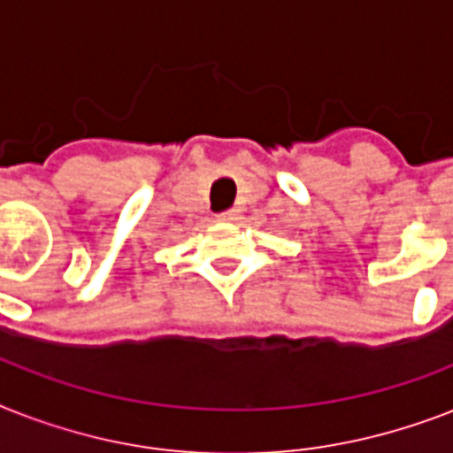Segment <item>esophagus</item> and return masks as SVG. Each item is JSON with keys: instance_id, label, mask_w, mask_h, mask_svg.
Segmentation results:
<instances>
[{"instance_id": "esophagus-1", "label": "esophagus", "mask_w": 453, "mask_h": 453, "mask_svg": "<svg viewBox=\"0 0 453 453\" xmlns=\"http://www.w3.org/2000/svg\"><path fill=\"white\" fill-rule=\"evenodd\" d=\"M237 216H240V211H237V209H227V211H220L219 213V220L233 223V220H237Z\"/></svg>"}]
</instances>
